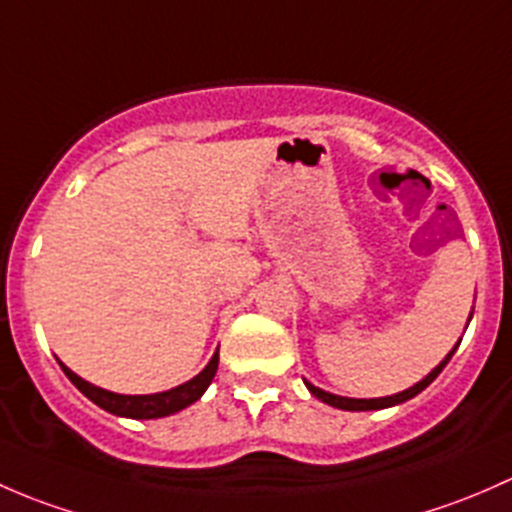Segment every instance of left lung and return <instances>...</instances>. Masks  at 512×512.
Segmentation results:
<instances>
[{
  "mask_svg": "<svg viewBox=\"0 0 512 512\" xmlns=\"http://www.w3.org/2000/svg\"><path fill=\"white\" fill-rule=\"evenodd\" d=\"M456 347H458V345H456ZM456 347H453V350L449 352V355H446V360L441 362L439 367H434V370H431L429 374H426V377L421 379V382H416L414 387L404 389V392L392 394V397H379V399H350V397H337V394L323 392V389L313 387V384H310V382H305V387H308V389H310V394H315V397H318L320 402L330 404V407H337V409H345V412H372V409H387V407H394V404L407 402V399L416 397V394H419L421 389L429 387V384L434 382L436 377H439L441 370H444V367L449 365V360H451L453 352H456Z\"/></svg>",
  "mask_w": 512,
  "mask_h": 512,
  "instance_id": "left-lung-1",
  "label": "left lung"
}]
</instances>
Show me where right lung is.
I'll return each instance as SVG.
<instances>
[{
	"label": "right lung",
	"mask_w": 512,
	"mask_h": 512,
	"mask_svg": "<svg viewBox=\"0 0 512 512\" xmlns=\"http://www.w3.org/2000/svg\"><path fill=\"white\" fill-rule=\"evenodd\" d=\"M61 370L66 372V377L91 399L93 404H98L100 409L105 412L115 414V416H130V419H160V416H170L175 412H182L184 407L197 402L207 387L212 384L214 374H217L219 367V350L214 352V357L209 360V365L204 367L202 372L197 374L189 382L179 384V387L170 389V392H160V394H140V397H130V394H115L108 392V389H100L96 384H88L86 379H81L78 374H73L68 370L63 362H59Z\"/></svg>",
	"instance_id": "right-lung-1"
}]
</instances>
